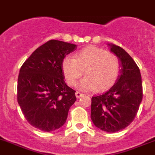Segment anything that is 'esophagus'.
Here are the masks:
<instances>
[{"label":"esophagus","mask_w":155,"mask_h":155,"mask_svg":"<svg viewBox=\"0 0 155 155\" xmlns=\"http://www.w3.org/2000/svg\"><path fill=\"white\" fill-rule=\"evenodd\" d=\"M75 95H76V97H77V98H80V97L83 96V95H84V94L81 93V92H75Z\"/></svg>","instance_id":"34e87169"}]
</instances>
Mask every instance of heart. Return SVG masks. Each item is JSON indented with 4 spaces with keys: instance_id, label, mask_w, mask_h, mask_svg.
I'll list each match as a JSON object with an SVG mask.
<instances>
[{
    "instance_id": "heart-1",
    "label": "heart",
    "mask_w": 155,
    "mask_h": 155,
    "mask_svg": "<svg viewBox=\"0 0 155 155\" xmlns=\"http://www.w3.org/2000/svg\"><path fill=\"white\" fill-rule=\"evenodd\" d=\"M62 69L68 85H75L84 70L86 76L80 82V88L104 91L116 82L120 74L121 63L116 54L89 46L78 52L74 57H65Z\"/></svg>"
}]
</instances>
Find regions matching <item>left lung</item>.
I'll use <instances>...</instances> for the list:
<instances>
[{"label": "left lung", "mask_w": 155, "mask_h": 155, "mask_svg": "<svg viewBox=\"0 0 155 155\" xmlns=\"http://www.w3.org/2000/svg\"><path fill=\"white\" fill-rule=\"evenodd\" d=\"M110 45L120 60V74L109 90L92 96L91 119L101 130L114 133L134 119L143 99V84L140 68L132 57L119 46Z\"/></svg>", "instance_id": "8db88e82"}]
</instances>
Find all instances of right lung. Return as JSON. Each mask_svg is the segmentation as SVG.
<instances>
[{
  "label": "right lung",
  "instance_id": "obj_1",
  "mask_svg": "<svg viewBox=\"0 0 155 155\" xmlns=\"http://www.w3.org/2000/svg\"><path fill=\"white\" fill-rule=\"evenodd\" d=\"M77 45L49 40L33 52L20 68L17 99L26 120L33 127L50 132L66 122L76 101L75 91L66 85L62 63Z\"/></svg>",
  "mask_w": 155,
  "mask_h": 155
}]
</instances>
